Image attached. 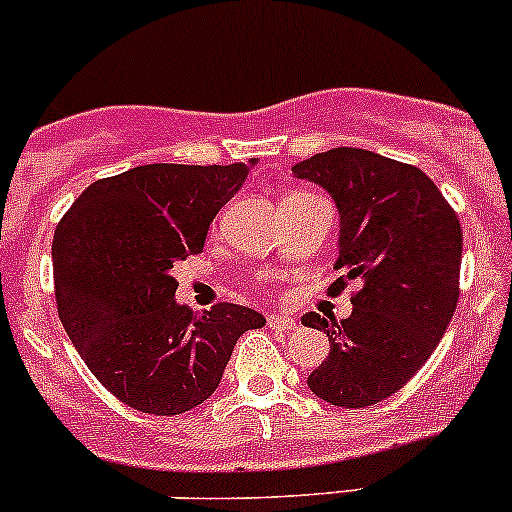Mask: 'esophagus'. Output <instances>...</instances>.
Returning <instances> with one entry per match:
<instances>
[{"mask_svg": "<svg viewBox=\"0 0 512 512\" xmlns=\"http://www.w3.org/2000/svg\"><path fill=\"white\" fill-rule=\"evenodd\" d=\"M267 327L280 329V332H292V329H297V319L285 312H272L267 314Z\"/></svg>", "mask_w": 512, "mask_h": 512, "instance_id": "34e87169", "label": "esophagus"}]
</instances>
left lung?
I'll return each instance as SVG.
<instances>
[{
	"instance_id": "1",
	"label": "left lung",
	"mask_w": 512,
	"mask_h": 512,
	"mask_svg": "<svg viewBox=\"0 0 512 512\" xmlns=\"http://www.w3.org/2000/svg\"><path fill=\"white\" fill-rule=\"evenodd\" d=\"M339 210V294L361 280L342 322L317 312L304 327L327 332L329 356L307 386L327 404L364 409L389 399L426 364L451 324L461 280L463 232L456 210L416 165L332 148L292 168Z\"/></svg>"
}]
</instances>
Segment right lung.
<instances>
[{
  "instance_id": "1",
  "label": "right lung",
  "mask_w": 512,
  "mask_h": 512,
  "mask_svg": "<svg viewBox=\"0 0 512 512\" xmlns=\"http://www.w3.org/2000/svg\"><path fill=\"white\" fill-rule=\"evenodd\" d=\"M247 173L245 163L141 165L91 183L56 227L61 324L91 374L131 409L175 416L200 406L240 334L265 327L240 304L203 314L178 304L170 275L203 252L210 223Z\"/></svg>"
}]
</instances>
